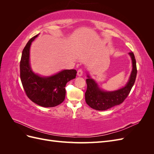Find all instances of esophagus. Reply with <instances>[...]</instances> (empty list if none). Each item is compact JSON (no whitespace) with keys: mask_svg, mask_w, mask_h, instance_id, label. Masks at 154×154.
<instances>
[{"mask_svg":"<svg viewBox=\"0 0 154 154\" xmlns=\"http://www.w3.org/2000/svg\"><path fill=\"white\" fill-rule=\"evenodd\" d=\"M77 75L78 76H82V75H83V71L82 70L80 69H79L78 71V72H77Z\"/></svg>","mask_w":154,"mask_h":154,"instance_id":"esophagus-1","label":"esophagus"}]
</instances>
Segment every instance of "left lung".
<instances>
[{"mask_svg": "<svg viewBox=\"0 0 154 154\" xmlns=\"http://www.w3.org/2000/svg\"><path fill=\"white\" fill-rule=\"evenodd\" d=\"M132 60V69L128 80L124 87L113 91H106L87 74V91L85 93L87 104L96 110H105L123 103L128 96L136 81L137 75L136 62L132 52L128 53Z\"/></svg>", "mask_w": 154, "mask_h": 154, "instance_id": "obj_1", "label": "left lung"}]
</instances>
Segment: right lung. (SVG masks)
<instances>
[{
    "instance_id": "right-lung-1",
    "label": "right lung",
    "mask_w": 154,
    "mask_h": 154,
    "mask_svg": "<svg viewBox=\"0 0 154 154\" xmlns=\"http://www.w3.org/2000/svg\"><path fill=\"white\" fill-rule=\"evenodd\" d=\"M39 35V34H38ZM32 37L23 49L20 63V80L27 97L35 103L43 107H53L62 103L66 97V85L76 78L75 69H66L49 76H42L32 71L29 51Z\"/></svg>"
}]
</instances>
